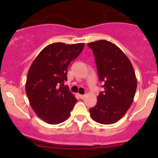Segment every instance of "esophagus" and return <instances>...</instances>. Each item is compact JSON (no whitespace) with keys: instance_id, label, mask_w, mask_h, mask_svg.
<instances>
[{"instance_id":"esophagus-1","label":"esophagus","mask_w":158,"mask_h":158,"mask_svg":"<svg viewBox=\"0 0 158 158\" xmlns=\"http://www.w3.org/2000/svg\"><path fill=\"white\" fill-rule=\"evenodd\" d=\"M79 97H80L81 99H85V97H86V95H82V94H80V95H79Z\"/></svg>"}]
</instances>
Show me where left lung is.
<instances>
[{
	"mask_svg": "<svg viewBox=\"0 0 158 158\" xmlns=\"http://www.w3.org/2000/svg\"><path fill=\"white\" fill-rule=\"evenodd\" d=\"M93 50L99 80L104 91L97 97L95 107L90 108L91 118L101 124L117 123L134 101L137 78L131 61L117 45L106 40L88 43Z\"/></svg>",
	"mask_w": 158,
	"mask_h": 158,
	"instance_id": "obj_1",
	"label": "left lung"
}]
</instances>
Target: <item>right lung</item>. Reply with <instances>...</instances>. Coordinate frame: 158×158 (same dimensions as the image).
<instances>
[{"mask_svg":"<svg viewBox=\"0 0 158 158\" xmlns=\"http://www.w3.org/2000/svg\"><path fill=\"white\" fill-rule=\"evenodd\" d=\"M85 43L49 44L39 52L27 73L25 90L36 115L47 123L56 125L68 119L77 99L68 87V68L84 48Z\"/></svg>","mask_w":158,"mask_h":158,"instance_id":"right-lung-1","label":"right lung"}]
</instances>
